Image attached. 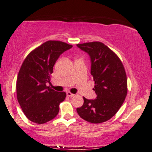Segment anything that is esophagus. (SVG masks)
<instances>
[{
  "mask_svg": "<svg viewBox=\"0 0 152 152\" xmlns=\"http://www.w3.org/2000/svg\"><path fill=\"white\" fill-rule=\"evenodd\" d=\"M67 96H69V97H73L74 94H73L70 93V92H69V91H68V92H67Z\"/></svg>",
  "mask_w": 152,
  "mask_h": 152,
  "instance_id": "34e87169",
  "label": "esophagus"
}]
</instances>
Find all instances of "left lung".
I'll return each mask as SVG.
<instances>
[{"instance_id": "1", "label": "left lung", "mask_w": 152, "mask_h": 152, "mask_svg": "<svg viewBox=\"0 0 152 152\" xmlns=\"http://www.w3.org/2000/svg\"><path fill=\"white\" fill-rule=\"evenodd\" d=\"M89 55L91 74L95 82V99L83 97L84 103L76 111L83 119L101 123L112 118L123 104L127 93V76L121 60L100 42L76 45Z\"/></svg>"}]
</instances>
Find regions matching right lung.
I'll return each mask as SVG.
<instances>
[{
    "label": "right lung",
    "instance_id": "1",
    "mask_svg": "<svg viewBox=\"0 0 152 152\" xmlns=\"http://www.w3.org/2000/svg\"><path fill=\"white\" fill-rule=\"evenodd\" d=\"M71 45L49 40L33 50L23 61L16 82L17 99L29 121L43 124L54 118L59 112V104L66 97L47 86L50 83L53 67Z\"/></svg>",
    "mask_w": 152,
    "mask_h": 152
}]
</instances>
